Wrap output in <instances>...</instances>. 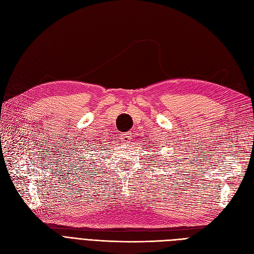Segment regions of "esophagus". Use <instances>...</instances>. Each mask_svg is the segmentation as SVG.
Listing matches in <instances>:
<instances>
[{
  "label": "esophagus",
  "mask_w": 254,
  "mask_h": 254,
  "mask_svg": "<svg viewBox=\"0 0 254 254\" xmlns=\"http://www.w3.org/2000/svg\"><path fill=\"white\" fill-rule=\"evenodd\" d=\"M131 132H124L122 133V142L123 143H130V139H131Z\"/></svg>",
  "instance_id": "esophagus-1"
}]
</instances>
